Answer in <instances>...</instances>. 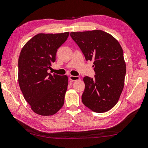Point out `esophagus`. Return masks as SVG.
Segmentation results:
<instances>
[{
    "instance_id": "obj_1",
    "label": "esophagus",
    "mask_w": 148,
    "mask_h": 148,
    "mask_svg": "<svg viewBox=\"0 0 148 148\" xmlns=\"http://www.w3.org/2000/svg\"><path fill=\"white\" fill-rule=\"evenodd\" d=\"M79 79H80V77H79V76H74V75H70L69 76V79L73 81H77Z\"/></svg>"
}]
</instances>
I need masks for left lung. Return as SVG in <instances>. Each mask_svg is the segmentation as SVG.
<instances>
[{
  "label": "left lung",
  "mask_w": 148,
  "mask_h": 148,
  "mask_svg": "<svg viewBox=\"0 0 148 148\" xmlns=\"http://www.w3.org/2000/svg\"><path fill=\"white\" fill-rule=\"evenodd\" d=\"M86 60H93L94 78L86 76L82 101L96 112L112 109L119 101L126 73L123 51L114 37L101 30L71 32Z\"/></svg>",
  "instance_id": "1"
}]
</instances>
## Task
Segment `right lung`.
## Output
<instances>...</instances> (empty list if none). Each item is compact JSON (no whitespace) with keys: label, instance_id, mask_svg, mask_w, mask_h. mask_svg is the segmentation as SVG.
<instances>
[{"label":"right lung","instance_id":"add662e5","mask_svg":"<svg viewBox=\"0 0 148 148\" xmlns=\"http://www.w3.org/2000/svg\"><path fill=\"white\" fill-rule=\"evenodd\" d=\"M69 32L38 34L22 47L18 61V81L24 99L32 110L41 116H52L64 103L67 75L47 73L55 62L56 52Z\"/></svg>","mask_w":148,"mask_h":148}]
</instances>
